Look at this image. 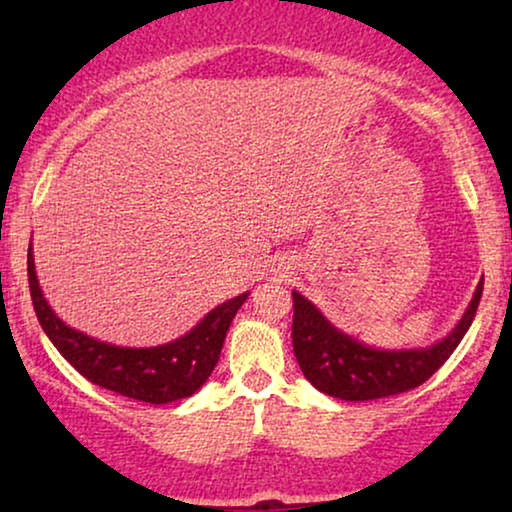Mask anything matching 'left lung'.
<instances>
[{
	"mask_svg": "<svg viewBox=\"0 0 512 512\" xmlns=\"http://www.w3.org/2000/svg\"><path fill=\"white\" fill-rule=\"evenodd\" d=\"M482 284L454 331L436 345L422 349H373L342 333L314 307L293 291V352L298 366L314 387L342 401H375L403 394L424 384L464 338L478 312Z\"/></svg>",
	"mask_w": 512,
	"mask_h": 512,
	"instance_id": "8db88e82",
	"label": "left lung"
}]
</instances>
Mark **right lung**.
<instances>
[{"label": "right lung", "mask_w": 512, "mask_h": 512, "mask_svg": "<svg viewBox=\"0 0 512 512\" xmlns=\"http://www.w3.org/2000/svg\"><path fill=\"white\" fill-rule=\"evenodd\" d=\"M32 305L48 340L88 382L144 403H172L193 396L219 363L223 340L249 293L214 307L184 338L160 347L132 349L100 342L55 317L41 293L32 247L27 254Z\"/></svg>", "instance_id": "right-lung-1"}]
</instances>
